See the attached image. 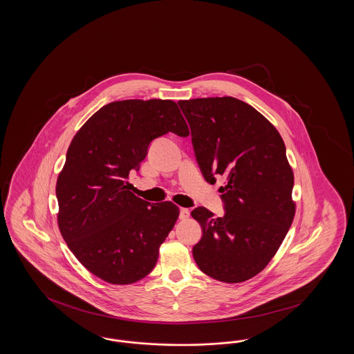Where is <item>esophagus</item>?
I'll return each mask as SVG.
<instances>
[{
	"label": "esophagus",
	"instance_id": "esophagus-1",
	"mask_svg": "<svg viewBox=\"0 0 354 354\" xmlns=\"http://www.w3.org/2000/svg\"><path fill=\"white\" fill-rule=\"evenodd\" d=\"M189 216V209L188 208H180V214H179V219L185 220Z\"/></svg>",
	"mask_w": 354,
	"mask_h": 354
}]
</instances>
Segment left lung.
Segmentation results:
<instances>
[{"instance_id": "8db88e82", "label": "left lung", "mask_w": 354, "mask_h": 354, "mask_svg": "<svg viewBox=\"0 0 354 354\" xmlns=\"http://www.w3.org/2000/svg\"><path fill=\"white\" fill-rule=\"evenodd\" d=\"M178 104L204 179L214 185L224 178V216L204 207L191 212L203 231L194 259L212 279L245 281L267 267L293 221V172L286 145L270 120L245 102L216 97Z\"/></svg>"}]
</instances>
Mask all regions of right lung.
Returning a JSON list of instances; mask_svg holds the SVG:
<instances>
[{
	"label": "right lung",
	"mask_w": 354,
	"mask_h": 354,
	"mask_svg": "<svg viewBox=\"0 0 354 354\" xmlns=\"http://www.w3.org/2000/svg\"><path fill=\"white\" fill-rule=\"evenodd\" d=\"M167 133L189 135L175 102L126 100L100 109L68 146L55 187L58 227L84 268L110 284L147 276L179 216L174 203L146 202L126 182Z\"/></svg>",
	"instance_id": "right-lung-1"
}]
</instances>
